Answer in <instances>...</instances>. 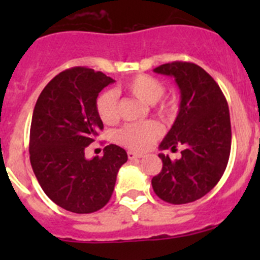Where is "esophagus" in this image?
<instances>
[{
    "instance_id": "obj_1",
    "label": "esophagus",
    "mask_w": 260,
    "mask_h": 260,
    "mask_svg": "<svg viewBox=\"0 0 260 260\" xmlns=\"http://www.w3.org/2000/svg\"><path fill=\"white\" fill-rule=\"evenodd\" d=\"M127 157H128V160H135V158L143 157V155H141V153H135V152H133V151H128Z\"/></svg>"
}]
</instances>
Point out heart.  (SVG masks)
Masks as SVG:
<instances>
[{
    "mask_svg": "<svg viewBox=\"0 0 260 260\" xmlns=\"http://www.w3.org/2000/svg\"><path fill=\"white\" fill-rule=\"evenodd\" d=\"M123 89L128 95L138 100L152 104L153 110L158 116L171 118L177 110V104L172 99H162L164 84L151 75H137L128 79L123 84ZM96 110L103 122L113 125L118 119V100L112 91L103 92L96 100ZM162 128L155 121H147L142 123H130L123 126L117 133V142L133 151H144L158 138L161 137Z\"/></svg>",
    "mask_w": 260,
    "mask_h": 260,
    "instance_id": "1",
    "label": "heart"
}]
</instances>
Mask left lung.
Masks as SVG:
<instances>
[{
	"mask_svg": "<svg viewBox=\"0 0 260 260\" xmlns=\"http://www.w3.org/2000/svg\"><path fill=\"white\" fill-rule=\"evenodd\" d=\"M153 71L173 77L181 92L178 116L158 148L172 152L182 148L178 160L158 155L162 169L152 178L153 191L168 203H190L210 192L228 165L232 144L228 103L215 79L191 62L174 61Z\"/></svg>",
	"mask_w": 260,
	"mask_h": 260,
	"instance_id": "1",
	"label": "left lung"
}]
</instances>
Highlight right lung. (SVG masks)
<instances>
[{
  "label": "right lung",
  "instance_id": "obj_1",
  "mask_svg": "<svg viewBox=\"0 0 260 260\" xmlns=\"http://www.w3.org/2000/svg\"><path fill=\"white\" fill-rule=\"evenodd\" d=\"M110 77L88 68H71L41 91L32 114L29 161L48 198L63 210L92 213L113 194L118 169L127 161L123 148L109 144L102 157L84 150L104 128L96 99Z\"/></svg>",
  "mask_w": 260,
  "mask_h": 260
}]
</instances>
